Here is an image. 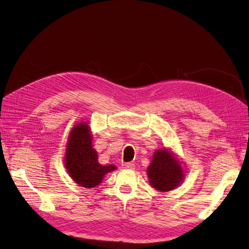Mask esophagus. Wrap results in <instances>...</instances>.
<instances>
[{
  "mask_svg": "<svg viewBox=\"0 0 249 249\" xmlns=\"http://www.w3.org/2000/svg\"><path fill=\"white\" fill-rule=\"evenodd\" d=\"M123 166L125 169H135V165L133 163H124Z\"/></svg>",
  "mask_w": 249,
  "mask_h": 249,
  "instance_id": "obj_1",
  "label": "esophagus"
}]
</instances>
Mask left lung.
Listing matches in <instances>:
<instances>
[{
  "mask_svg": "<svg viewBox=\"0 0 249 249\" xmlns=\"http://www.w3.org/2000/svg\"><path fill=\"white\" fill-rule=\"evenodd\" d=\"M146 172L150 185L161 192L175 189L184 179L180 163L166 148L156 150Z\"/></svg>",
  "mask_w": 249,
  "mask_h": 249,
  "instance_id": "left-lung-1",
  "label": "left lung"
}]
</instances>
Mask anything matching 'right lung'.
Wrapping results in <instances>:
<instances>
[{
    "instance_id": "obj_1",
    "label": "right lung",
    "mask_w": 249,
    "mask_h": 249,
    "mask_svg": "<svg viewBox=\"0 0 249 249\" xmlns=\"http://www.w3.org/2000/svg\"><path fill=\"white\" fill-rule=\"evenodd\" d=\"M64 161L73 182L84 188L100 185L108 172L116 169L114 165L103 166L97 161L89 125L85 123L74 125L70 133Z\"/></svg>"
}]
</instances>
